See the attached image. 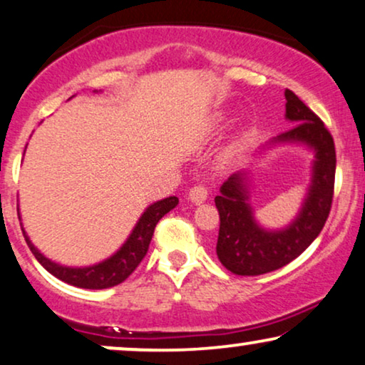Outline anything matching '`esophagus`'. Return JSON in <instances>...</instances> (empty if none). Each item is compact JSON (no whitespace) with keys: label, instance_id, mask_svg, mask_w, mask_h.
<instances>
[{"label":"esophagus","instance_id":"esophagus-1","mask_svg":"<svg viewBox=\"0 0 365 365\" xmlns=\"http://www.w3.org/2000/svg\"><path fill=\"white\" fill-rule=\"evenodd\" d=\"M207 195H209V192H207V187L204 185L192 187L190 192H188V198H190V202H193L195 205H200L202 202H205Z\"/></svg>","mask_w":365,"mask_h":365}]
</instances>
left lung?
<instances>
[{
    "instance_id": "1",
    "label": "left lung",
    "mask_w": 365,
    "mask_h": 365,
    "mask_svg": "<svg viewBox=\"0 0 365 365\" xmlns=\"http://www.w3.org/2000/svg\"><path fill=\"white\" fill-rule=\"evenodd\" d=\"M284 98V118L294 123L293 128L273 138L261 150L276 145H305L315 153L310 185L292 222L283 229H266L257 222L255 209L249 204V170L232 173L222 183L215 197L220 217L217 256L230 273L239 276L264 274L297 259L318 237L330 214L336 165L334 138L294 92L286 89Z\"/></svg>"
}]
</instances>
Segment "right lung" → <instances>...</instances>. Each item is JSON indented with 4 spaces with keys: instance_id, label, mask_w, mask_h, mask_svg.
Returning a JSON list of instances; mask_svg holds the SVG:
<instances>
[{
    "instance_id": "1",
    "label": "right lung",
    "mask_w": 365,
    "mask_h": 365,
    "mask_svg": "<svg viewBox=\"0 0 365 365\" xmlns=\"http://www.w3.org/2000/svg\"><path fill=\"white\" fill-rule=\"evenodd\" d=\"M177 205V197H167L163 198V200H158L155 202V204H151L150 207H146V210L143 212L140 219H138L136 225L133 227L131 234H129L123 246L119 247L113 256H109L108 259L96 262V264L92 266L73 267L58 264V262L48 259V257L41 255L38 249L35 247V244L30 241L29 234L25 232L23 225L21 230L30 251L34 252V256L36 257V261H38L50 274L66 281L68 284L77 286V288L104 289L123 283V281L136 269L143 257L148 252L151 237H153L158 220L165 214H168L170 210L175 209ZM18 217H20V212H18Z\"/></svg>"
}]
</instances>
